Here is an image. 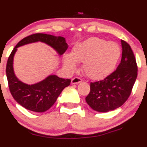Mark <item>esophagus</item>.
<instances>
[{"instance_id": "34e87169", "label": "esophagus", "mask_w": 147, "mask_h": 147, "mask_svg": "<svg viewBox=\"0 0 147 147\" xmlns=\"http://www.w3.org/2000/svg\"><path fill=\"white\" fill-rule=\"evenodd\" d=\"M82 82V80L80 79L78 77H75V78H72V80H71V83L72 84H78V83Z\"/></svg>"}]
</instances>
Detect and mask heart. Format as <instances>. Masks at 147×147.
<instances>
[{
	"label": "heart",
	"mask_w": 147,
	"mask_h": 147,
	"mask_svg": "<svg viewBox=\"0 0 147 147\" xmlns=\"http://www.w3.org/2000/svg\"><path fill=\"white\" fill-rule=\"evenodd\" d=\"M121 50L115 42L99 38H90L73 47L71 55L64 56L65 65L70 70L77 68V63H82V70L90 79L103 80L115 71Z\"/></svg>",
	"instance_id": "heart-1"
}]
</instances>
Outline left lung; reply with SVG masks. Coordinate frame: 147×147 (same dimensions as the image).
Wrapping results in <instances>:
<instances>
[{
    "label": "left lung",
    "instance_id": "8db88e82",
    "mask_svg": "<svg viewBox=\"0 0 147 147\" xmlns=\"http://www.w3.org/2000/svg\"><path fill=\"white\" fill-rule=\"evenodd\" d=\"M122 54L115 72L103 80L90 83V92L85 100L89 106L100 112L112 111L127 100L137 77V65L130 45L121 40Z\"/></svg>",
    "mask_w": 147,
    "mask_h": 147
}]
</instances>
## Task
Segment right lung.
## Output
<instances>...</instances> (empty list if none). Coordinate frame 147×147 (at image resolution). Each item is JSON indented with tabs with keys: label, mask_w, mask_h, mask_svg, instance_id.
<instances>
[{
	"label": "right lung",
	"mask_w": 147,
	"mask_h": 147,
	"mask_svg": "<svg viewBox=\"0 0 147 147\" xmlns=\"http://www.w3.org/2000/svg\"><path fill=\"white\" fill-rule=\"evenodd\" d=\"M35 42L47 44L53 47L60 55H62L68 47L63 37L44 33L29 35L21 40L10 53L6 65V76L10 93L19 105L32 112H44L54 105L63 89L69 85L71 80L51 75L41 82L28 84L16 78L13 65V57L17 48Z\"/></svg>",
	"instance_id": "add662e5"
}]
</instances>
